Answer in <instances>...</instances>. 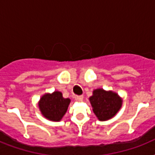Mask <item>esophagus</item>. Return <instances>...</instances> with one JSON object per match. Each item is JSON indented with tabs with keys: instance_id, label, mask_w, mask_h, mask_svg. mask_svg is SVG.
I'll list each match as a JSON object with an SVG mask.
<instances>
[{
	"instance_id": "1",
	"label": "esophagus",
	"mask_w": 155,
	"mask_h": 155,
	"mask_svg": "<svg viewBox=\"0 0 155 155\" xmlns=\"http://www.w3.org/2000/svg\"><path fill=\"white\" fill-rule=\"evenodd\" d=\"M75 98L76 101H82L83 99H84V97H83V96H76Z\"/></svg>"
}]
</instances>
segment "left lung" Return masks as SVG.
<instances>
[{"instance_id": "1", "label": "left lung", "mask_w": 155, "mask_h": 155, "mask_svg": "<svg viewBox=\"0 0 155 155\" xmlns=\"http://www.w3.org/2000/svg\"><path fill=\"white\" fill-rule=\"evenodd\" d=\"M89 101L97 119L101 121H105L113 118L118 113L122 106L123 100L113 91L97 88L92 92Z\"/></svg>"}]
</instances>
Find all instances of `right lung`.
<instances>
[{
	"label": "right lung",
	"instance_id": "obj_1",
	"mask_svg": "<svg viewBox=\"0 0 155 155\" xmlns=\"http://www.w3.org/2000/svg\"><path fill=\"white\" fill-rule=\"evenodd\" d=\"M71 100L63 98V93L54 91L52 93H45L38 103L42 115L51 121H60L68 111Z\"/></svg>",
	"mask_w": 155,
	"mask_h": 155
}]
</instances>
